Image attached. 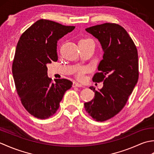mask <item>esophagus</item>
<instances>
[{
    "instance_id": "obj_1",
    "label": "esophagus",
    "mask_w": 154,
    "mask_h": 154,
    "mask_svg": "<svg viewBox=\"0 0 154 154\" xmlns=\"http://www.w3.org/2000/svg\"><path fill=\"white\" fill-rule=\"evenodd\" d=\"M73 87H83V85L79 83H78L77 82L74 81L73 83Z\"/></svg>"
}]
</instances>
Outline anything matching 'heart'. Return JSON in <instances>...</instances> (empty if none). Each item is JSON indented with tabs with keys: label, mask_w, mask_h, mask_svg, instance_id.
<instances>
[{
	"label": "heart",
	"mask_w": 154,
	"mask_h": 154,
	"mask_svg": "<svg viewBox=\"0 0 154 154\" xmlns=\"http://www.w3.org/2000/svg\"><path fill=\"white\" fill-rule=\"evenodd\" d=\"M77 78L79 79H83V75L87 73V72L89 71V67H78L77 69Z\"/></svg>",
	"instance_id": "1"
}]
</instances>
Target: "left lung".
<instances>
[{"label":"left lung","instance_id":"left-lung-1","mask_svg":"<svg viewBox=\"0 0 154 154\" xmlns=\"http://www.w3.org/2000/svg\"><path fill=\"white\" fill-rule=\"evenodd\" d=\"M85 30L99 41L104 51L103 59L94 75V82H103L94 92L93 100L84 104L85 109L94 120L103 122L122 110L138 80V51L132 38L121 26L104 23Z\"/></svg>","mask_w":154,"mask_h":154}]
</instances>
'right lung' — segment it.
Listing matches in <instances>:
<instances>
[{
    "mask_svg": "<svg viewBox=\"0 0 154 154\" xmlns=\"http://www.w3.org/2000/svg\"><path fill=\"white\" fill-rule=\"evenodd\" d=\"M75 26L41 19L20 38L12 63L15 87L22 105L35 118L46 119L60 107L65 91L73 83L48 77L47 64L57 61V43Z\"/></svg>",
    "mask_w": 154,
    "mask_h": 154,
    "instance_id": "add662e5",
    "label": "right lung"
}]
</instances>
